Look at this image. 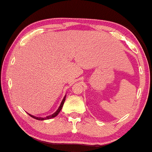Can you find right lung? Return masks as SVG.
<instances>
[{"instance_id":"obj_1","label":"right lung","mask_w":152,"mask_h":152,"mask_svg":"<svg viewBox=\"0 0 152 152\" xmlns=\"http://www.w3.org/2000/svg\"><path fill=\"white\" fill-rule=\"evenodd\" d=\"M65 97H66V96H65V97H64L63 100H62V103H61V104H60V107H59V108H58V109H57V111H56L53 114L50 115V116H47V117L42 118V117H37V116H33V115H31V114H29L30 116H31V117L34 118V119H38V120H45V119H52V118H54V117H55V116H57V114H58L59 113H60V111H61L62 108H63V104H64V102H65Z\"/></svg>"}]
</instances>
